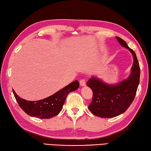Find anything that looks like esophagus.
<instances>
[{"label":"esophagus","mask_w":151,"mask_h":151,"mask_svg":"<svg viewBox=\"0 0 151 151\" xmlns=\"http://www.w3.org/2000/svg\"><path fill=\"white\" fill-rule=\"evenodd\" d=\"M80 83L81 86H86V80L85 79H81L80 80Z\"/></svg>","instance_id":"obj_1"}]
</instances>
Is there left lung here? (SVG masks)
I'll use <instances>...</instances> for the list:
<instances>
[{"mask_svg":"<svg viewBox=\"0 0 151 151\" xmlns=\"http://www.w3.org/2000/svg\"><path fill=\"white\" fill-rule=\"evenodd\" d=\"M116 38L121 46L130 50L134 62L130 76L118 85H107L94 78L88 81L87 86L93 91V98L88 108L94 115L100 117L111 118L125 112L133 101L139 84L140 66L135 52L123 39Z\"/></svg>","mask_w":151,"mask_h":151,"instance_id":"left-lung-1","label":"left lung"}]
</instances>
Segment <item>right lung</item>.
<instances>
[{"label": "right lung", "instance_id": "right-lung-1", "mask_svg": "<svg viewBox=\"0 0 151 151\" xmlns=\"http://www.w3.org/2000/svg\"><path fill=\"white\" fill-rule=\"evenodd\" d=\"M79 86L80 83L76 80L52 96L35 101H26L18 96L14 90L12 91L19 106L26 114L40 119H50L62 111L68 95L76 90Z\"/></svg>", "mask_w": 151, "mask_h": 151}]
</instances>
